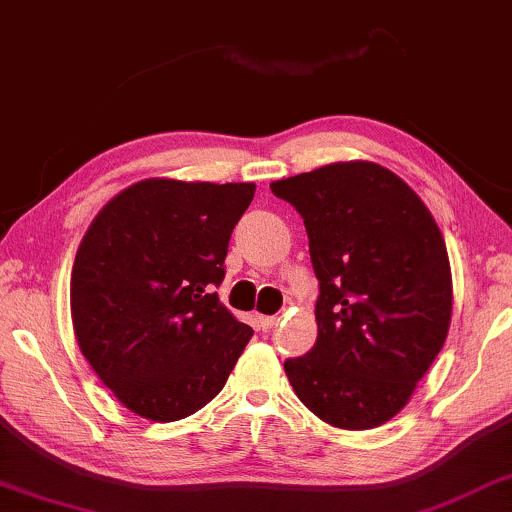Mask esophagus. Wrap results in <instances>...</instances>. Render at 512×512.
I'll list each match as a JSON object with an SVG mask.
<instances>
[{"label":"esophagus","instance_id":"1","mask_svg":"<svg viewBox=\"0 0 512 512\" xmlns=\"http://www.w3.org/2000/svg\"><path fill=\"white\" fill-rule=\"evenodd\" d=\"M276 321H279L276 317H258V324H261L263 330H272L276 326Z\"/></svg>","mask_w":512,"mask_h":512}]
</instances>
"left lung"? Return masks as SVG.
<instances>
[{"mask_svg": "<svg viewBox=\"0 0 512 512\" xmlns=\"http://www.w3.org/2000/svg\"><path fill=\"white\" fill-rule=\"evenodd\" d=\"M306 224L317 344L285 360L324 423L371 429L407 405L445 344L452 272L423 200L391 170L346 161L270 184Z\"/></svg>", "mask_w": 512, "mask_h": 512, "instance_id": "obj_1", "label": "left lung"}]
</instances>
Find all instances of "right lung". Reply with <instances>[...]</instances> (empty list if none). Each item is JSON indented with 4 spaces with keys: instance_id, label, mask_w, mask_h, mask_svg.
<instances>
[{
    "instance_id": "obj_1",
    "label": "right lung",
    "mask_w": 512,
    "mask_h": 512,
    "mask_svg": "<svg viewBox=\"0 0 512 512\" xmlns=\"http://www.w3.org/2000/svg\"><path fill=\"white\" fill-rule=\"evenodd\" d=\"M254 191L146 179L107 202L80 242L71 272L78 346L134 414L157 423L195 414L254 335L215 292Z\"/></svg>"
}]
</instances>
